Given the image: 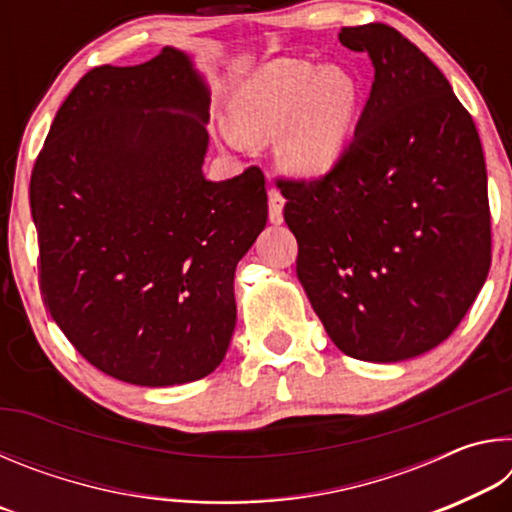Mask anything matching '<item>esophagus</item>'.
<instances>
[{
	"label": "esophagus",
	"instance_id": "1",
	"mask_svg": "<svg viewBox=\"0 0 512 512\" xmlns=\"http://www.w3.org/2000/svg\"><path fill=\"white\" fill-rule=\"evenodd\" d=\"M282 210H284V196L280 194V189L271 187L268 189V219H271V223L280 225L282 223Z\"/></svg>",
	"mask_w": 512,
	"mask_h": 512
}]
</instances>
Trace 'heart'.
Returning <instances> with one entry per match:
<instances>
[{"mask_svg": "<svg viewBox=\"0 0 512 512\" xmlns=\"http://www.w3.org/2000/svg\"><path fill=\"white\" fill-rule=\"evenodd\" d=\"M359 90L339 67L277 60L246 81L235 101V121L246 137H268L289 125L280 158L293 173L318 176L343 153Z\"/></svg>", "mask_w": 512, "mask_h": 512, "instance_id": "b5f03b06", "label": "heart"}]
</instances>
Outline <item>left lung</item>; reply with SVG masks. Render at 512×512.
<instances>
[{"instance_id": "1", "label": "left lung", "mask_w": 512, "mask_h": 512, "mask_svg": "<svg viewBox=\"0 0 512 512\" xmlns=\"http://www.w3.org/2000/svg\"><path fill=\"white\" fill-rule=\"evenodd\" d=\"M375 65L352 142L320 178H277L296 271L336 348L404 361L436 348L492 259L488 173L472 115L400 31L343 27Z\"/></svg>"}]
</instances>
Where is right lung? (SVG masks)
I'll return each instance as SVG.
<instances>
[{
    "label": "right lung",
    "instance_id": "right-lung-1",
    "mask_svg": "<svg viewBox=\"0 0 512 512\" xmlns=\"http://www.w3.org/2000/svg\"><path fill=\"white\" fill-rule=\"evenodd\" d=\"M207 88L183 51L90 69L31 171L40 291L94 368L176 386L219 366L235 268L268 216L259 167L210 183Z\"/></svg>",
    "mask_w": 512,
    "mask_h": 512
}]
</instances>
